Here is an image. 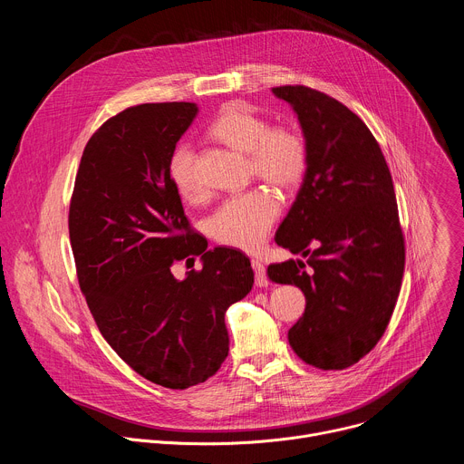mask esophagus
Listing matches in <instances>:
<instances>
[{"label": "esophagus", "instance_id": "esophagus-1", "mask_svg": "<svg viewBox=\"0 0 464 464\" xmlns=\"http://www.w3.org/2000/svg\"><path fill=\"white\" fill-rule=\"evenodd\" d=\"M251 266H253V272H255V285H256L258 288L268 286V276H266V268H264L262 260L253 258V260H251Z\"/></svg>", "mask_w": 464, "mask_h": 464}]
</instances>
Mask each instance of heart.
Wrapping results in <instances>:
<instances>
[{
	"label": "heart",
	"instance_id": "heart-1",
	"mask_svg": "<svg viewBox=\"0 0 464 464\" xmlns=\"http://www.w3.org/2000/svg\"><path fill=\"white\" fill-rule=\"evenodd\" d=\"M209 134L220 143L247 154L249 170L281 188L295 187L308 167L304 138L290 126L270 122L242 106H227L211 122ZM169 176L176 190L192 200L202 194L196 174L194 152L181 145L169 161ZM279 217V202L272 190L256 187L237 194L211 215L208 227L215 240L224 246L253 251L268 238Z\"/></svg>",
	"mask_w": 464,
	"mask_h": 464
}]
</instances>
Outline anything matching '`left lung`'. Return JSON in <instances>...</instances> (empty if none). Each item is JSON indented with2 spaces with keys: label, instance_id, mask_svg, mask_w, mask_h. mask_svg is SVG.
<instances>
[{
  "label": "left lung",
  "instance_id": "8db88e82",
  "mask_svg": "<svg viewBox=\"0 0 464 464\" xmlns=\"http://www.w3.org/2000/svg\"><path fill=\"white\" fill-rule=\"evenodd\" d=\"M274 93L295 110L308 149L276 242L308 260L270 264L268 276L306 297L288 333L295 354L342 371L374 349L401 294L406 244L392 178L371 130L345 104L301 84Z\"/></svg>",
  "mask_w": 464,
  "mask_h": 464
}]
</instances>
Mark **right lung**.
<instances>
[{"label": "right lung", "mask_w": 464, "mask_h": 464, "mask_svg": "<svg viewBox=\"0 0 464 464\" xmlns=\"http://www.w3.org/2000/svg\"><path fill=\"white\" fill-rule=\"evenodd\" d=\"M192 102H147L110 117L90 138L70 202L81 292L110 347L143 378L187 389L229 353L226 310L253 286L249 258L198 237L169 176ZM205 268L178 282V259Z\"/></svg>", "instance_id": "1"}]
</instances>
